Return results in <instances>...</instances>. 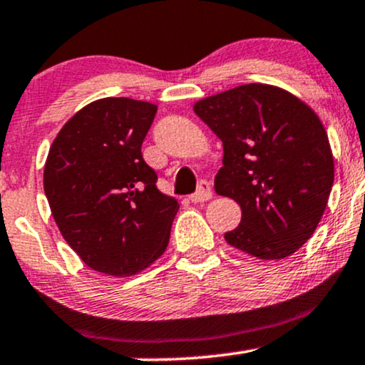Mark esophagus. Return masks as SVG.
<instances>
[{
    "label": "esophagus",
    "instance_id": "obj_1",
    "mask_svg": "<svg viewBox=\"0 0 365 365\" xmlns=\"http://www.w3.org/2000/svg\"><path fill=\"white\" fill-rule=\"evenodd\" d=\"M212 198V190H210V184L207 181H200L198 190L193 195H190V200L193 203L198 202H207V200Z\"/></svg>",
    "mask_w": 365,
    "mask_h": 365
}]
</instances>
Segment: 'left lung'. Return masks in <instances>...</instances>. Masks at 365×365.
Returning <instances> with one entry per match:
<instances>
[{
    "mask_svg": "<svg viewBox=\"0 0 365 365\" xmlns=\"http://www.w3.org/2000/svg\"><path fill=\"white\" fill-rule=\"evenodd\" d=\"M195 113L225 148L215 193L242 209L226 242L259 259L291 256L319 226L334 182L319 116L292 93L262 83L198 101Z\"/></svg>",
    "mask_w": 365,
    "mask_h": 365,
    "instance_id": "obj_1",
    "label": "left lung"
}]
</instances>
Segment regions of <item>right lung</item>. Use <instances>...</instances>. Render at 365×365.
I'll return each instance as SVG.
<instances>
[{
    "mask_svg": "<svg viewBox=\"0 0 365 365\" xmlns=\"http://www.w3.org/2000/svg\"><path fill=\"white\" fill-rule=\"evenodd\" d=\"M156 106L106 97L62 127L43 186L62 237L88 268L135 275L165 252L178 200L156 187L143 140Z\"/></svg>",
    "mask_w": 365,
    "mask_h": 365,
    "instance_id": "add662e5",
    "label": "right lung"
}]
</instances>
